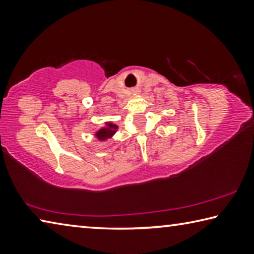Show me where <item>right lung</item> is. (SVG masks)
Masks as SVG:
<instances>
[{
	"label": "right lung",
	"mask_w": 254,
	"mask_h": 254,
	"mask_svg": "<svg viewBox=\"0 0 254 254\" xmlns=\"http://www.w3.org/2000/svg\"><path fill=\"white\" fill-rule=\"evenodd\" d=\"M117 128H118V127L115 126V124L106 123V127L101 128V130L96 133V136L100 140H106V139H109V137H111L112 135L114 134Z\"/></svg>",
	"instance_id": "add662e5"
}]
</instances>
